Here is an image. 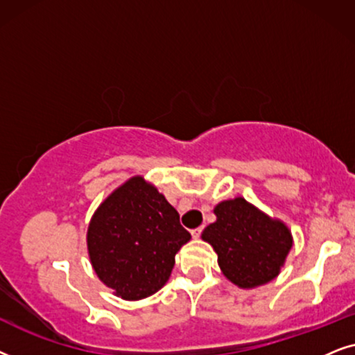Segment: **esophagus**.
<instances>
[{
    "label": "esophagus",
    "mask_w": 355,
    "mask_h": 355,
    "mask_svg": "<svg viewBox=\"0 0 355 355\" xmlns=\"http://www.w3.org/2000/svg\"><path fill=\"white\" fill-rule=\"evenodd\" d=\"M201 232H202V229H201V227H196V229H193V230H191V235H193V239H198V237H200Z\"/></svg>",
    "instance_id": "obj_1"
}]
</instances>
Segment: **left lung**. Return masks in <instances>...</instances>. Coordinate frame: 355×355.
Listing matches in <instances>:
<instances>
[{
  "label": "left lung",
  "mask_w": 355,
  "mask_h": 355,
  "mask_svg": "<svg viewBox=\"0 0 355 355\" xmlns=\"http://www.w3.org/2000/svg\"><path fill=\"white\" fill-rule=\"evenodd\" d=\"M214 214L201 239L214 248L227 279L240 289L276 279L294 245L289 227L242 196L220 201Z\"/></svg>",
  "instance_id": "1"
}]
</instances>
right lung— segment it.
Instances as JSON below:
<instances>
[{
	"mask_svg": "<svg viewBox=\"0 0 355 355\" xmlns=\"http://www.w3.org/2000/svg\"><path fill=\"white\" fill-rule=\"evenodd\" d=\"M86 240L101 282L123 300H141L165 286L191 235L162 193L135 175L98 205Z\"/></svg>",
	"mask_w": 355,
	"mask_h": 355,
	"instance_id": "1",
	"label": "right lung"
}]
</instances>
